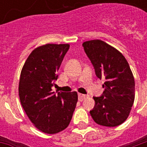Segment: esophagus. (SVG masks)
Returning a JSON list of instances; mask_svg holds the SVG:
<instances>
[{"label":"esophagus","instance_id":"34e87169","mask_svg":"<svg viewBox=\"0 0 147 147\" xmlns=\"http://www.w3.org/2000/svg\"><path fill=\"white\" fill-rule=\"evenodd\" d=\"M86 97H87V96L85 95V94H79V95H78V98H79V101H80V102H83V100L86 98Z\"/></svg>","mask_w":147,"mask_h":147}]
</instances>
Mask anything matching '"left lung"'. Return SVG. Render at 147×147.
<instances>
[{
	"mask_svg": "<svg viewBox=\"0 0 147 147\" xmlns=\"http://www.w3.org/2000/svg\"><path fill=\"white\" fill-rule=\"evenodd\" d=\"M83 46L96 76L105 80V90L100 97H94L95 105L90 113L98 124L118 126L126 120L135 100V80L129 64L121 53L103 41H87Z\"/></svg>",
	"mask_w": 147,
	"mask_h": 147,
	"instance_id": "8db88e82",
	"label": "left lung"
}]
</instances>
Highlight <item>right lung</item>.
I'll list each match as a JSON object with an SVG mask.
<instances>
[{
  "label": "right lung",
  "mask_w": 147,
  "mask_h": 147,
  "mask_svg": "<svg viewBox=\"0 0 147 147\" xmlns=\"http://www.w3.org/2000/svg\"><path fill=\"white\" fill-rule=\"evenodd\" d=\"M68 49V44L38 47L29 55L21 71V105L34 125L46 134H56L68 126L78 102L76 91L52 92Z\"/></svg>",
  "instance_id": "1"
}]
</instances>
